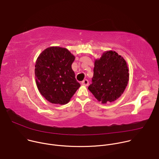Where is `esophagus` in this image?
Instances as JSON below:
<instances>
[{
	"label": "esophagus",
	"mask_w": 159,
	"mask_h": 159,
	"mask_svg": "<svg viewBox=\"0 0 159 159\" xmlns=\"http://www.w3.org/2000/svg\"><path fill=\"white\" fill-rule=\"evenodd\" d=\"M81 84L83 85H85V86H87L88 85H89V81L87 80H86V79H85V80H84L82 82H81Z\"/></svg>",
	"instance_id": "1"
}]
</instances>
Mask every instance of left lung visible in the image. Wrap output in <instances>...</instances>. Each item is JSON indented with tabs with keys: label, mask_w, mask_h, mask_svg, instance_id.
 <instances>
[{
	"label": "left lung",
	"mask_w": 159,
	"mask_h": 159,
	"mask_svg": "<svg viewBox=\"0 0 159 159\" xmlns=\"http://www.w3.org/2000/svg\"><path fill=\"white\" fill-rule=\"evenodd\" d=\"M128 67L115 51L104 52L94 61L92 84L88 89L102 104L115 101L124 93L129 81Z\"/></svg>",
	"instance_id": "left-lung-1"
}]
</instances>
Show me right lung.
<instances>
[{"label":"right lung","mask_w":159,"mask_h":159,"mask_svg":"<svg viewBox=\"0 0 159 159\" xmlns=\"http://www.w3.org/2000/svg\"><path fill=\"white\" fill-rule=\"evenodd\" d=\"M75 57L66 48L50 47L43 50L35 64V78L41 94L52 104H66L80 87L72 64Z\"/></svg>","instance_id":"1"}]
</instances>
